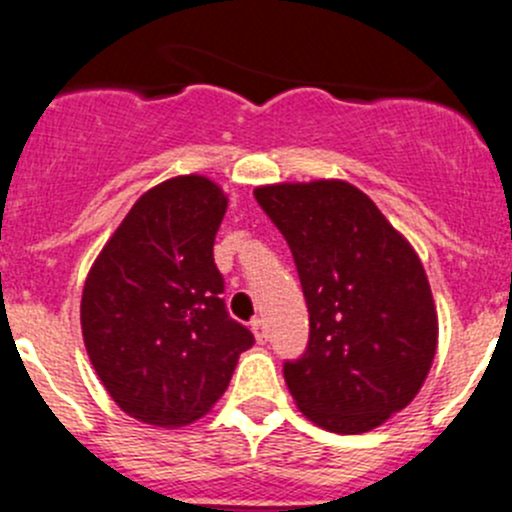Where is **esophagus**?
Returning a JSON list of instances; mask_svg holds the SVG:
<instances>
[{
    "instance_id": "1",
    "label": "esophagus",
    "mask_w": 512,
    "mask_h": 512,
    "mask_svg": "<svg viewBox=\"0 0 512 512\" xmlns=\"http://www.w3.org/2000/svg\"><path fill=\"white\" fill-rule=\"evenodd\" d=\"M252 334H255V339L260 344H265L267 339H270V332H267L265 319H255V322H252Z\"/></svg>"
}]
</instances>
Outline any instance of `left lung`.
Returning a JSON list of instances; mask_svg holds the SVG:
<instances>
[{
  "mask_svg": "<svg viewBox=\"0 0 512 512\" xmlns=\"http://www.w3.org/2000/svg\"><path fill=\"white\" fill-rule=\"evenodd\" d=\"M285 235L309 309V344L287 361L299 411L334 433H364L406 409L426 381L438 314L411 242L347 180L255 188Z\"/></svg>",
  "mask_w": 512,
  "mask_h": 512,
  "instance_id": "left-lung-1",
  "label": "left lung"
}]
</instances>
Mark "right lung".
Masks as SVG:
<instances>
[{
    "label": "right lung",
    "mask_w": 512,
    "mask_h": 512,
    "mask_svg": "<svg viewBox=\"0 0 512 512\" xmlns=\"http://www.w3.org/2000/svg\"><path fill=\"white\" fill-rule=\"evenodd\" d=\"M227 195L178 175L136 200L98 252L81 294V332L111 399L151 426H185L225 394L255 344L227 314L213 260Z\"/></svg>",
    "instance_id": "add662e5"
}]
</instances>
